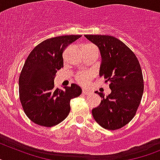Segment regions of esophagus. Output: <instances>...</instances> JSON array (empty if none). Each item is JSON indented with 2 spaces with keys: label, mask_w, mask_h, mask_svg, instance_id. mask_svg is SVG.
Instances as JSON below:
<instances>
[{
  "label": "esophagus",
  "mask_w": 160,
  "mask_h": 160,
  "mask_svg": "<svg viewBox=\"0 0 160 160\" xmlns=\"http://www.w3.org/2000/svg\"><path fill=\"white\" fill-rule=\"evenodd\" d=\"M91 93V92L90 91H88V90H86V89H83L82 90V94L83 95H88Z\"/></svg>",
  "instance_id": "1"
}]
</instances>
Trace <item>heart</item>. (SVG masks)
Wrapping results in <instances>:
<instances>
[{
    "label": "heart",
    "instance_id": "b5f03b06",
    "mask_svg": "<svg viewBox=\"0 0 160 160\" xmlns=\"http://www.w3.org/2000/svg\"><path fill=\"white\" fill-rule=\"evenodd\" d=\"M93 74L91 72H81L76 76V81L82 86H87L92 80Z\"/></svg>",
    "mask_w": 160,
    "mask_h": 160
}]
</instances>
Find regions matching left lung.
<instances>
[{
    "label": "left lung",
    "instance_id": "8db88e82",
    "mask_svg": "<svg viewBox=\"0 0 160 160\" xmlns=\"http://www.w3.org/2000/svg\"><path fill=\"white\" fill-rule=\"evenodd\" d=\"M97 46L101 55L100 76L109 82L111 93L101 96V104L92 109L100 126L117 130L128 124L135 116L144 91L142 68L137 56L118 38L108 35H85Z\"/></svg>",
    "mask_w": 160,
    "mask_h": 160
}]
</instances>
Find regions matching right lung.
Masks as SVG:
<instances>
[{"instance_id": "1", "label": "right lung", "mask_w": 160, "mask_h": 160, "mask_svg": "<svg viewBox=\"0 0 160 160\" xmlns=\"http://www.w3.org/2000/svg\"><path fill=\"white\" fill-rule=\"evenodd\" d=\"M81 35L55 37L43 41L30 52L18 79L19 99L32 122L52 127L61 122L70 112L71 99L81 95L77 84L64 90L54 88L57 70L64 66L63 52Z\"/></svg>"}]
</instances>
